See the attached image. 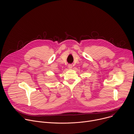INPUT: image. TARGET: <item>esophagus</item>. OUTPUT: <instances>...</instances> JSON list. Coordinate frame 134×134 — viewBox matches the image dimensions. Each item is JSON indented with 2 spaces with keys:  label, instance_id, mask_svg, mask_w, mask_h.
I'll use <instances>...</instances> for the list:
<instances>
[{
  "label": "esophagus",
  "instance_id": "1",
  "mask_svg": "<svg viewBox=\"0 0 134 134\" xmlns=\"http://www.w3.org/2000/svg\"><path fill=\"white\" fill-rule=\"evenodd\" d=\"M72 66L71 65H68V68H69V69H72Z\"/></svg>",
  "mask_w": 134,
  "mask_h": 134
}]
</instances>
